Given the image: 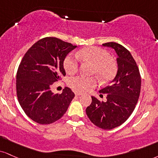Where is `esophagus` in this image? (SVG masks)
Segmentation results:
<instances>
[{
    "label": "esophagus",
    "instance_id": "esophagus-1",
    "mask_svg": "<svg viewBox=\"0 0 158 158\" xmlns=\"http://www.w3.org/2000/svg\"><path fill=\"white\" fill-rule=\"evenodd\" d=\"M75 95L77 96H81V95H82V94H81V93H78V92H76L75 93Z\"/></svg>",
    "mask_w": 158,
    "mask_h": 158
}]
</instances>
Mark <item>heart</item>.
<instances>
[{
  "label": "heart",
  "instance_id": "1",
  "mask_svg": "<svg viewBox=\"0 0 158 158\" xmlns=\"http://www.w3.org/2000/svg\"><path fill=\"white\" fill-rule=\"evenodd\" d=\"M79 58L88 61L94 64L92 73L96 74L102 81H110L116 72V64L109 57L107 51L98 47L90 46L85 48L77 53ZM64 68L68 74H73L78 71L79 62L77 56L69 54L64 60ZM97 79L95 77H85L76 76L68 79L70 87L79 92H86L96 85Z\"/></svg>",
  "mask_w": 158,
  "mask_h": 158
}]
</instances>
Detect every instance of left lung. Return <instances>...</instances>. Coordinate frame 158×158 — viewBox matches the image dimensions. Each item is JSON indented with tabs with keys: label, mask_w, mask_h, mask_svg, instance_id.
I'll return each instance as SVG.
<instances>
[{
	"label": "left lung",
	"mask_w": 158,
	"mask_h": 158,
	"mask_svg": "<svg viewBox=\"0 0 158 158\" xmlns=\"http://www.w3.org/2000/svg\"><path fill=\"white\" fill-rule=\"evenodd\" d=\"M102 45L116 52L118 71L110 85L99 90L100 94H107L106 102L92 96L86 113L96 127L112 130L124 123L133 112L140 96L141 78L135 61L127 48L113 42Z\"/></svg>",
	"instance_id": "obj_1"
}]
</instances>
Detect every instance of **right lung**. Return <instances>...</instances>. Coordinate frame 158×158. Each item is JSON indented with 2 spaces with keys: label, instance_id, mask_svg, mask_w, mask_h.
I'll return each mask as SVG.
<instances>
[{
  "label": "right lung",
  "instance_id": "obj_1",
  "mask_svg": "<svg viewBox=\"0 0 158 158\" xmlns=\"http://www.w3.org/2000/svg\"><path fill=\"white\" fill-rule=\"evenodd\" d=\"M76 48L58 38L45 37L23 57L17 72V96L25 113L35 122L52 123L67 111L75 94L67 87L54 94L51 87L65 76L64 60Z\"/></svg>",
  "mask_w": 158,
  "mask_h": 158
}]
</instances>
